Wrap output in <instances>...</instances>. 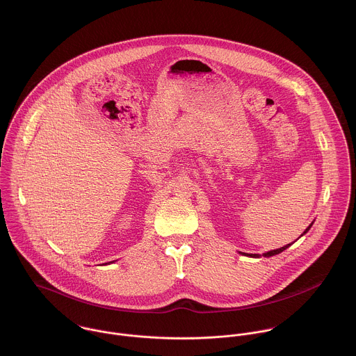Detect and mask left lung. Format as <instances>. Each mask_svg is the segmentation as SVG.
I'll return each mask as SVG.
<instances>
[{
    "instance_id": "obj_1",
    "label": "left lung",
    "mask_w": 356,
    "mask_h": 356,
    "mask_svg": "<svg viewBox=\"0 0 356 356\" xmlns=\"http://www.w3.org/2000/svg\"><path fill=\"white\" fill-rule=\"evenodd\" d=\"M310 227H312V225H310V226H309V227H307V229H306V230L303 232V234H305V233H306V232H307V230H309ZM290 245H291V244H287V245L282 246V248H279V249H275V250H270V252L264 253V256H266V257H270V256H274V254H277V253L283 252V250H284L286 248H289V246ZM243 254H245V253H243ZM246 256H250V257H259V254H248V253H246Z\"/></svg>"
}]
</instances>
